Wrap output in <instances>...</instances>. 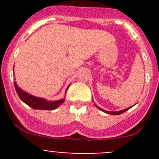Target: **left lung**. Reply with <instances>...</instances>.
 Segmentation results:
<instances>
[{"mask_svg":"<svg viewBox=\"0 0 159 159\" xmlns=\"http://www.w3.org/2000/svg\"><path fill=\"white\" fill-rule=\"evenodd\" d=\"M96 107H97V108H98V109L102 110V111L105 112V113H108V114H111V115H120V114H122V113H124V112H125V111H128V110H129V109H130V108H131V107H130V108H125V109H124V110H121V111H105V110L102 109V108H99V107H98V106H97V105H96Z\"/></svg>","mask_w":159,"mask_h":159,"instance_id":"8db88e82","label":"left lung"}]
</instances>
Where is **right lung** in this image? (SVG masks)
<instances>
[{"label":"right lung","instance_id":"obj_1","mask_svg":"<svg viewBox=\"0 0 159 159\" xmlns=\"http://www.w3.org/2000/svg\"><path fill=\"white\" fill-rule=\"evenodd\" d=\"M14 88H15L16 91H17V94H18L20 100H21L22 102H25V104H27V105H28V106H30V108H34V109L54 110L56 109L57 107L60 106V105L65 102V99L64 98L61 99V100L59 101H55V102H48L45 99L30 95L28 93L22 91V90L17 85L16 82H14Z\"/></svg>","mask_w":159,"mask_h":159}]
</instances>
